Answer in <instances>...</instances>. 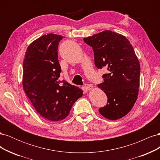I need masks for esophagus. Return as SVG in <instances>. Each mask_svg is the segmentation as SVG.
<instances>
[{
    "instance_id": "1",
    "label": "esophagus",
    "mask_w": 160,
    "mask_h": 160,
    "mask_svg": "<svg viewBox=\"0 0 160 160\" xmlns=\"http://www.w3.org/2000/svg\"><path fill=\"white\" fill-rule=\"evenodd\" d=\"M84 88L87 90V91H89L91 89H93V86L91 85H88V84H85L84 85Z\"/></svg>"
}]
</instances>
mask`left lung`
<instances>
[{"label": "left lung", "mask_w": 160, "mask_h": 160, "mask_svg": "<svg viewBox=\"0 0 160 160\" xmlns=\"http://www.w3.org/2000/svg\"><path fill=\"white\" fill-rule=\"evenodd\" d=\"M83 41L93 48L95 65L108 71L98 85L108 97L99 113L109 120L124 117L133 108L139 88L140 65L132 44L125 36L109 30Z\"/></svg>", "instance_id": "1"}]
</instances>
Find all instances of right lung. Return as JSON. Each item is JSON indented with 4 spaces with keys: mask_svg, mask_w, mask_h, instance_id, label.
I'll return each instance as SVG.
<instances>
[{
    "mask_svg": "<svg viewBox=\"0 0 160 160\" xmlns=\"http://www.w3.org/2000/svg\"><path fill=\"white\" fill-rule=\"evenodd\" d=\"M60 35L49 33L32 41L23 61L22 86L28 98L42 117L59 122L69 114L83 91L67 81H60L57 49Z\"/></svg>",
    "mask_w": 160,
    "mask_h": 160,
    "instance_id": "right-lung-1",
    "label": "right lung"
}]
</instances>
